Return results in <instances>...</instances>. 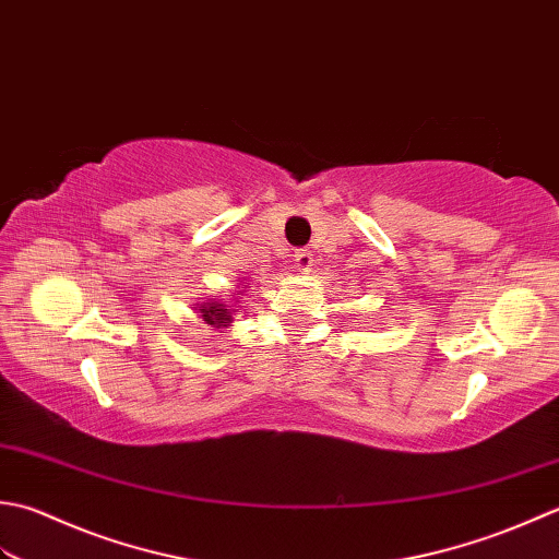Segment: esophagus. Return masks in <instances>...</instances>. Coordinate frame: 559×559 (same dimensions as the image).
Masks as SVG:
<instances>
[{
    "instance_id": "34e87169",
    "label": "esophagus",
    "mask_w": 559,
    "mask_h": 559,
    "mask_svg": "<svg viewBox=\"0 0 559 559\" xmlns=\"http://www.w3.org/2000/svg\"><path fill=\"white\" fill-rule=\"evenodd\" d=\"M311 263H313L311 250H306V248L296 250V253H294V267H296V270H299V272H309V270H311Z\"/></svg>"
}]
</instances>
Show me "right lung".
Segmentation results:
<instances>
[{
	"label": "right lung",
	"instance_id": "obj_1",
	"mask_svg": "<svg viewBox=\"0 0 559 559\" xmlns=\"http://www.w3.org/2000/svg\"><path fill=\"white\" fill-rule=\"evenodd\" d=\"M200 313L204 321H207L210 325L219 328L224 323H231V309H226V306L216 304V301H210V304H202L200 306Z\"/></svg>",
	"mask_w": 559,
	"mask_h": 559
}]
</instances>
